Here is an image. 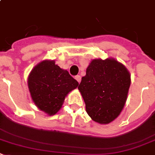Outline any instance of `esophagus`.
<instances>
[{
	"mask_svg": "<svg viewBox=\"0 0 155 155\" xmlns=\"http://www.w3.org/2000/svg\"><path fill=\"white\" fill-rule=\"evenodd\" d=\"M75 79H76V80L78 81V83H80L81 82V80L80 75H77V76L75 77Z\"/></svg>",
	"mask_w": 155,
	"mask_h": 155,
	"instance_id": "34e87169",
	"label": "esophagus"
}]
</instances>
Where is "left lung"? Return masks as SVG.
<instances>
[{
  "mask_svg": "<svg viewBox=\"0 0 155 155\" xmlns=\"http://www.w3.org/2000/svg\"><path fill=\"white\" fill-rule=\"evenodd\" d=\"M130 85L131 74L126 66L113 58H108L92 60L78 89L92 120L108 124L122 112Z\"/></svg>",
  "mask_w": 155,
  "mask_h": 155,
  "instance_id": "left-lung-1",
  "label": "left lung"
}]
</instances>
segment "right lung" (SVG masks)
<instances>
[{
	"label": "right lung",
	"mask_w": 155,
	"mask_h": 155,
	"mask_svg": "<svg viewBox=\"0 0 155 155\" xmlns=\"http://www.w3.org/2000/svg\"><path fill=\"white\" fill-rule=\"evenodd\" d=\"M78 85L68 71L60 68L54 60H43L37 64L28 78L32 101L48 116H54L61 109L66 96Z\"/></svg>",
	"instance_id": "add662e5"
}]
</instances>
